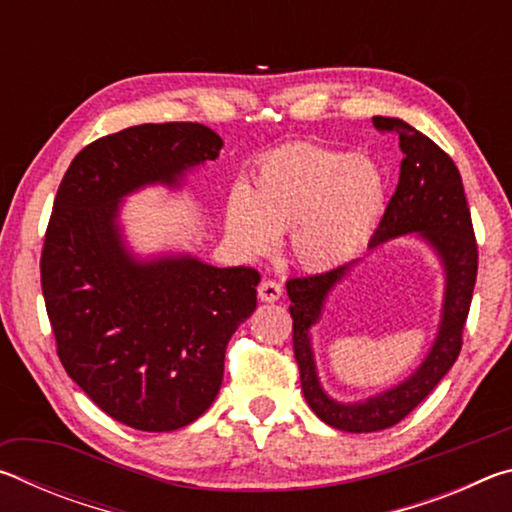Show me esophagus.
<instances>
[{"label": "esophagus", "mask_w": 512, "mask_h": 512, "mask_svg": "<svg viewBox=\"0 0 512 512\" xmlns=\"http://www.w3.org/2000/svg\"><path fill=\"white\" fill-rule=\"evenodd\" d=\"M257 296L262 302H275V300H280V296H282V287L273 280H264L257 287Z\"/></svg>", "instance_id": "34e87169"}]
</instances>
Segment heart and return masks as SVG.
<instances>
[{
    "label": "heart",
    "mask_w": 512,
    "mask_h": 512,
    "mask_svg": "<svg viewBox=\"0 0 512 512\" xmlns=\"http://www.w3.org/2000/svg\"><path fill=\"white\" fill-rule=\"evenodd\" d=\"M388 183L375 160L318 144H293L257 164L248 189L225 196V232L257 257L287 232L293 262L325 271L366 244L384 214Z\"/></svg>",
    "instance_id": "heart-1"
}]
</instances>
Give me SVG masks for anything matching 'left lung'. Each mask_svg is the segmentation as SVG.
I'll use <instances>...</instances> for the list:
<instances>
[{
    "mask_svg": "<svg viewBox=\"0 0 512 512\" xmlns=\"http://www.w3.org/2000/svg\"><path fill=\"white\" fill-rule=\"evenodd\" d=\"M372 124L379 131L397 133L404 160L400 164V183L368 248L375 250L397 237L424 241L443 268L445 289L436 339L420 366L386 391L370 395L366 400L341 402L334 400L320 384L311 327L320 323L332 291L361 259H352L325 273L291 277L287 282L291 300L289 311L293 318V354L300 368L302 395L320 420L348 433H372L393 427L404 420L454 366L463 345L461 336L467 311H470L476 282V257H479L463 180L452 158L404 119L372 117Z\"/></svg>",
    "mask_w": 512,
    "mask_h": 512,
    "instance_id": "1",
    "label": "left lung"
}]
</instances>
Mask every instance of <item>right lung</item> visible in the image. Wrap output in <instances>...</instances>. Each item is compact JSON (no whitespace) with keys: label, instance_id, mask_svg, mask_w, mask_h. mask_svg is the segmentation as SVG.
<instances>
[{"label":"right lung","instance_id":"obj_1","mask_svg":"<svg viewBox=\"0 0 512 512\" xmlns=\"http://www.w3.org/2000/svg\"><path fill=\"white\" fill-rule=\"evenodd\" d=\"M221 149L192 121L131 126L85 146L58 187L40 259L58 357L126 427L173 431L201 418L219 395L230 336L257 307L255 268L142 257L121 225L128 196L180 189Z\"/></svg>","mask_w":512,"mask_h":512}]
</instances>
